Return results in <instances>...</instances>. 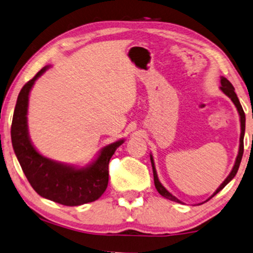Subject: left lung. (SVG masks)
<instances>
[{"label":"left lung","mask_w":253,"mask_h":253,"mask_svg":"<svg viewBox=\"0 0 253 253\" xmlns=\"http://www.w3.org/2000/svg\"><path fill=\"white\" fill-rule=\"evenodd\" d=\"M220 83H221V87H220V89H221L225 94L228 96V97L232 99L233 103L235 104V106L237 108V111L238 113H240V118H241V137H240V150H238V155L236 157V162H235V165L233 167L232 172H230V174L228 176H227V179L223 181V182L220 184V187L218 188V189L215 190V193L212 195L211 197H210L209 199H211L213 196H215L216 194L219 193L220 190L223 189L225 188V186L228 182H230L234 179V176L236 175L237 170H238V167H240V164H241V161H242V157H243V151H244V143H243V138H244V131H245V113L243 111V108H242L241 103L240 101H238V97L236 95V92H235V88L233 87V84L229 83L228 80L226 79V78L221 77V80H220ZM150 161H151V165H152V172H154V181H155V186H156V189H157V191L159 194L162 195L163 197H165L167 199H169V201H173V202H176V203H181V201H179L175 196H173L172 194L169 193L165 189V187L163 186V184L159 182L158 180V176H157V172H156V169H155V163H154V158H152V156L150 155ZM209 199H206V202L209 201ZM203 204V203H202Z\"/></svg>","instance_id":"left-lung-1"}]
</instances>
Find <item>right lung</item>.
<instances>
[{
  "instance_id": "right-lung-1",
  "label": "right lung",
  "mask_w": 253,
  "mask_h": 253,
  "mask_svg": "<svg viewBox=\"0 0 253 253\" xmlns=\"http://www.w3.org/2000/svg\"><path fill=\"white\" fill-rule=\"evenodd\" d=\"M47 69L48 66L43 67L25 84L17 98L11 125L13 150L28 182L40 196L66 206L94 202L108 187L110 159L124 140L106 145L94 163L83 169L64 165L39 154L28 136V95L35 80Z\"/></svg>"
}]
</instances>
